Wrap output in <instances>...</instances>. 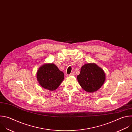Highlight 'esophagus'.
I'll list each match as a JSON object with an SVG mask.
<instances>
[{
	"mask_svg": "<svg viewBox=\"0 0 132 132\" xmlns=\"http://www.w3.org/2000/svg\"><path fill=\"white\" fill-rule=\"evenodd\" d=\"M74 75H75L74 73L73 72V73H71V74H69V76H74Z\"/></svg>",
	"mask_w": 132,
	"mask_h": 132,
	"instance_id": "obj_1",
	"label": "esophagus"
}]
</instances>
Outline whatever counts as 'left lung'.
I'll return each instance as SVG.
<instances>
[{"label": "left lung", "mask_w": 132, "mask_h": 132, "mask_svg": "<svg viewBox=\"0 0 132 132\" xmlns=\"http://www.w3.org/2000/svg\"><path fill=\"white\" fill-rule=\"evenodd\" d=\"M77 81L81 87L86 92L93 93L98 90L106 80V75L103 70L94 63L83 65Z\"/></svg>", "instance_id": "1"}]
</instances>
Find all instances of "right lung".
<instances>
[{
  "mask_svg": "<svg viewBox=\"0 0 132 132\" xmlns=\"http://www.w3.org/2000/svg\"><path fill=\"white\" fill-rule=\"evenodd\" d=\"M64 79V73L54 63L44 64L37 72V80L40 85L49 90H56Z\"/></svg>",
  "mask_w": 132,
  "mask_h": 132,
  "instance_id": "add662e5",
  "label": "right lung"
}]
</instances>
